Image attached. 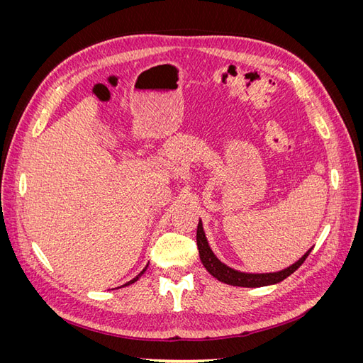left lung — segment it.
Wrapping results in <instances>:
<instances>
[{"mask_svg": "<svg viewBox=\"0 0 363 363\" xmlns=\"http://www.w3.org/2000/svg\"><path fill=\"white\" fill-rule=\"evenodd\" d=\"M196 247H199L200 259L203 262L204 268L208 271V274H212V276L219 281L232 284V286H242V288H262V286H268V284L280 283L281 280L289 277L292 272L298 269L303 265L306 257L309 256L312 251L311 248L301 259L296 260L294 265L284 268L279 272H265V274L240 272L224 265V263L213 255V251L211 250V247H208V242L206 239L201 219L199 223V227H196Z\"/></svg>", "mask_w": 363, "mask_h": 363, "instance_id": "obj_1", "label": "left lung"}]
</instances>
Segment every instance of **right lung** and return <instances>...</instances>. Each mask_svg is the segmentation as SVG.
Returning a JSON list of instances; mask_svg holds the SVG:
<instances>
[{"mask_svg":"<svg viewBox=\"0 0 363 363\" xmlns=\"http://www.w3.org/2000/svg\"><path fill=\"white\" fill-rule=\"evenodd\" d=\"M145 269H147V267H145V268H144V269H142V271H140V272H139V274H138V276H136V277H135V279H133V280H130V281H128V283H125V284H123V286H128V284H131V283H135V281H138V280H139V277H140V276H142V274H144V272H145Z\"/></svg>","mask_w":363,"mask_h":363,"instance_id":"1","label":"right lung"}]
</instances>
